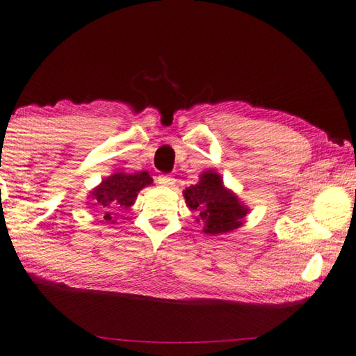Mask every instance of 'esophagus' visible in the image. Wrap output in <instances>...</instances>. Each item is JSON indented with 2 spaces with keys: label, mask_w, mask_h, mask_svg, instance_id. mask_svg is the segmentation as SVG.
I'll return each instance as SVG.
<instances>
[{
  "label": "esophagus",
  "mask_w": 356,
  "mask_h": 356,
  "mask_svg": "<svg viewBox=\"0 0 356 356\" xmlns=\"http://www.w3.org/2000/svg\"><path fill=\"white\" fill-rule=\"evenodd\" d=\"M158 181H159V184H163L165 187H172L173 184H175V178H173L172 175H159Z\"/></svg>",
  "instance_id": "obj_1"
}]
</instances>
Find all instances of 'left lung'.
<instances>
[{
    "mask_svg": "<svg viewBox=\"0 0 356 356\" xmlns=\"http://www.w3.org/2000/svg\"><path fill=\"white\" fill-rule=\"evenodd\" d=\"M187 206L198 212V221L204 222L209 235L226 234L238 229L248 213L234 193L224 188L218 173L207 170L201 175L198 184L186 188Z\"/></svg>",
    "mask_w": 356,
    "mask_h": 356,
    "instance_id": "8db88e82",
    "label": "left lung"
}]
</instances>
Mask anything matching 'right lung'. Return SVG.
Listing matches in <instances>:
<instances>
[{
	"label": "right lung",
	"mask_w": 356,
	"mask_h": 356,
	"mask_svg": "<svg viewBox=\"0 0 356 356\" xmlns=\"http://www.w3.org/2000/svg\"><path fill=\"white\" fill-rule=\"evenodd\" d=\"M149 184H152V178L147 172L132 173V175L122 172L115 173L92 192V198L95 200L93 204L103 209L104 220L111 221L113 212L132 206L138 192Z\"/></svg>",
	"instance_id": "1"
}]
</instances>
